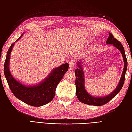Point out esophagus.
<instances>
[{
  "instance_id": "esophagus-1",
  "label": "esophagus",
  "mask_w": 132,
  "mask_h": 132,
  "mask_svg": "<svg viewBox=\"0 0 132 132\" xmlns=\"http://www.w3.org/2000/svg\"><path fill=\"white\" fill-rule=\"evenodd\" d=\"M75 63L74 61H71L69 62V69L70 70H73L75 66Z\"/></svg>"
}]
</instances>
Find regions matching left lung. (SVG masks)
<instances>
[{"instance_id":"left-lung-1","label":"left lung","mask_w":132,"mask_h":132,"mask_svg":"<svg viewBox=\"0 0 132 132\" xmlns=\"http://www.w3.org/2000/svg\"><path fill=\"white\" fill-rule=\"evenodd\" d=\"M109 37H108L106 43L112 45L114 47L117 48L121 52L124 61V68L123 72L121 75L120 80L112 93L106 96L103 97H95L91 95L86 90L85 86V77L84 72L83 69V61L80 60L77 63L78 68L74 71L75 74V86H76V95L79 100L83 103L86 105H93L96 106H100L106 104L111 100L116 95L121 89L122 88L125 80V75L127 69V60L126 56L125 49L121 43L116 39L111 33L109 32Z\"/></svg>"}]
</instances>
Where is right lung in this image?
Masks as SVG:
<instances>
[{
    "mask_svg": "<svg viewBox=\"0 0 132 132\" xmlns=\"http://www.w3.org/2000/svg\"><path fill=\"white\" fill-rule=\"evenodd\" d=\"M14 44L15 42L12 44L7 51L4 66L5 77L11 92L16 97L30 106L39 107L49 103L54 97L58 84L68 70L69 64L67 63L55 68L46 79L37 84L26 85L15 79L9 69L10 54Z\"/></svg>",
    "mask_w": 132,
    "mask_h": 132,
    "instance_id": "right-lung-1",
    "label": "right lung"
}]
</instances>
